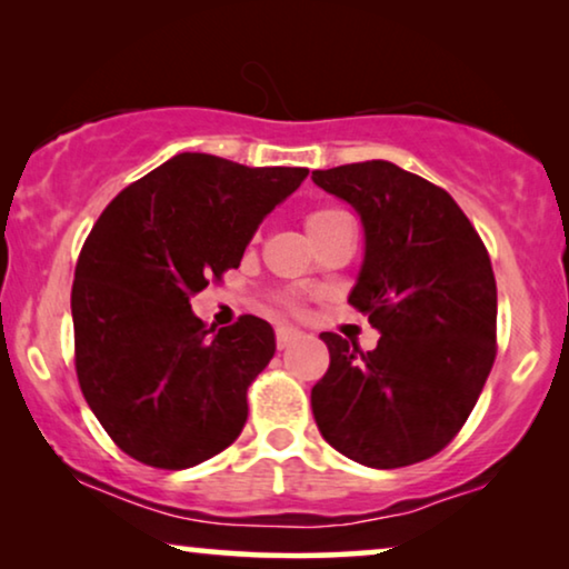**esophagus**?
<instances>
[{
	"instance_id": "obj_1",
	"label": "esophagus",
	"mask_w": 569,
	"mask_h": 569,
	"mask_svg": "<svg viewBox=\"0 0 569 569\" xmlns=\"http://www.w3.org/2000/svg\"><path fill=\"white\" fill-rule=\"evenodd\" d=\"M298 339H302V333L298 329H292V326H279L277 329V347L279 349H287Z\"/></svg>"
}]
</instances>
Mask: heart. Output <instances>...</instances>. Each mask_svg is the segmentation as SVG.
Listing matches in <instances>:
<instances>
[{"instance_id":"1","label":"heart","mask_w":569,"mask_h":569,"mask_svg":"<svg viewBox=\"0 0 569 569\" xmlns=\"http://www.w3.org/2000/svg\"><path fill=\"white\" fill-rule=\"evenodd\" d=\"M349 220L347 212H341V209H333V207H323V209H316V212H310L306 217V230L310 238H321L323 232H329L333 224Z\"/></svg>"}]
</instances>
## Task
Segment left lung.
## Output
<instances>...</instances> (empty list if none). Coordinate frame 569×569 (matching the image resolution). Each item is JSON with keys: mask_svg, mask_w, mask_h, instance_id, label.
I'll use <instances>...</instances> for the list:
<instances>
[{"mask_svg": "<svg viewBox=\"0 0 569 569\" xmlns=\"http://www.w3.org/2000/svg\"><path fill=\"white\" fill-rule=\"evenodd\" d=\"M365 230L349 302L378 347L326 331L331 365L310 391L323 440L370 469H399L448 446L495 362L492 263L453 197L388 160L313 170Z\"/></svg>", "mask_w": 569, "mask_h": 569, "instance_id": "8db88e82", "label": "left lung"}]
</instances>
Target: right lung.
Masks as SVG:
<instances>
[{
    "label": "right lung",
    "instance_id": "add662e5",
    "mask_svg": "<svg viewBox=\"0 0 569 569\" xmlns=\"http://www.w3.org/2000/svg\"><path fill=\"white\" fill-rule=\"evenodd\" d=\"M306 178L181 152L103 209L74 269V352L84 399L123 453L189 469L243 430L274 329L243 316L214 331L191 295L240 267L263 217Z\"/></svg>",
    "mask_w": 569,
    "mask_h": 569
}]
</instances>
